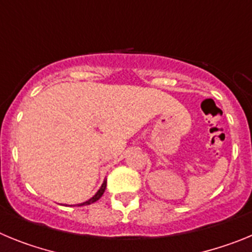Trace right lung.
I'll list each match as a JSON object with an SVG mask.
<instances>
[{"label":"right lung","mask_w":252,"mask_h":252,"mask_svg":"<svg viewBox=\"0 0 252 252\" xmlns=\"http://www.w3.org/2000/svg\"><path fill=\"white\" fill-rule=\"evenodd\" d=\"M106 186H107V180H104V182H103V184H102V187H101V188H99V190H98V192L95 193V194L93 195L92 198H91L90 201L84 202V203L78 204V206H87V204H91V203H93V202L98 201L99 198L102 197V194H103V193H104V189H106Z\"/></svg>","instance_id":"add662e5"}]
</instances>
